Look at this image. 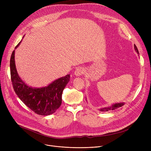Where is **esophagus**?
Here are the masks:
<instances>
[{
    "instance_id": "1",
    "label": "esophagus",
    "mask_w": 151,
    "mask_h": 151,
    "mask_svg": "<svg viewBox=\"0 0 151 151\" xmlns=\"http://www.w3.org/2000/svg\"><path fill=\"white\" fill-rule=\"evenodd\" d=\"M85 72V70L84 68L82 67H78V68L76 69V70L75 71V75L77 76H81L82 75H83Z\"/></svg>"
}]
</instances>
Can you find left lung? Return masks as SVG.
I'll return each mask as SVG.
<instances>
[{"label":"left lung","instance_id":"left-lung-1","mask_svg":"<svg viewBox=\"0 0 151 151\" xmlns=\"http://www.w3.org/2000/svg\"><path fill=\"white\" fill-rule=\"evenodd\" d=\"M134 49H135V51L137 52L138 54H139V52H138V50L137 46L135 45H134ZM123 105H124L123 103H120V104H116L113 105L111 106L101 108V109H100V111H101L104 112V111H109V110H114L116 109L119 108V107H121Z\"/></svg>","mask_w":151,"mask_h":151}]
</instances>
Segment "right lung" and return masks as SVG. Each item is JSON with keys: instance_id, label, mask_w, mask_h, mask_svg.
<instances>
[{"instance_id": "right-lung-1", "label": "right lung", "mask_w": 151, "mask_h": 151, "mask_svg": "<svg viewBox=\"0 0 151 151\" xmlns=\"http://www.w3.org/2000/svg\"><path fill=\"white\" fill-rule=\"evenodd\" d=\"M20 43L16 46L15 49ZM10 62L12 85L21 100L37 114L47 116L55 113L61 105L62 92L70 81V75L56 80L45 88H32L27 86L18 76L14 62V50Z\"/></svg>"}]
</instances>
